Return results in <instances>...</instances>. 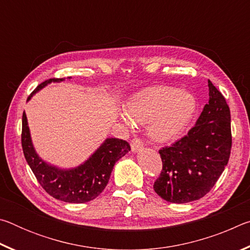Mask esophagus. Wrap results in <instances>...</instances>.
<instances>
[{
  "label": "esophagus",
  "instance_id": "esophagus-1",
  "mask_svg": "<svg viewBox=\"0 0 250 250\" xmlns=\"http://www.w3.org/2000/svg\"><path fill=\"white\" fill-rule=\"evenodd\" d=\"M142 149H143V143L140 139L135 138L132 141H131V150H132V152H134V153L141 151Z\"/></svg>",
  "mask_w": 250,
  "mask_h": 250
}]
</instances>
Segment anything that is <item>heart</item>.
<instances>
[{
	"label": "heart",
	"mask_w": 250,
	"mask_h": 250,
	"mask_svg": "<svg viewBox=\"0 0 250 250\" xmlns=\"http://www.w3.org/2000/svg\"><path fill=\"white\" fill-rule=\"evenodd\" d=\"M197 110L191 92L170 86H151L138 91L125 104V125H147L151 140L166 145L179 139L188 128Z\"/></svg>",
	"instance_id": "heart-1"
}]
</instances>
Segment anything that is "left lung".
<instances>
[{"label":"left lung","mask_w":250,"mask_h":250,"mask_svg":"<svg viewBox=\"0 0 250 250\" xmlns=\"http://www.w3.org/2000/svg\"><path fill=\"white\" fill-rule=\"evenodd\" d=\"M208 104L188 133L159 151L163 167L155 193L176 204L206 195L225 170L231 149L230 111L224 96L208 80Z\"/></svg>","instance_id":"8db88e82"}]
</instances>
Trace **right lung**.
I'll return each instance as SVG.
<instances>
[{"instance_id":"obj_1","label":"right lung","mask_w":250,"mask_h":250,"mask_svg":"<svg viewBox=\"0 0 250 250\" xmlns=\"http://www.w3.org/2000/svg\"><path fill=\"white\" fill-rule=\"evenodd\" d=\"M64 80L65 78H53L42 83L28 97L27 101L48 83ZM22 146L25 159L42 188L56 200L76 204L95 200L107 186L117 161L131 150L126 141L107 138L89 159L78 167L62 168L53 166L37 154L32 142L25 111L22 118Z\"/></svg>"}]
</instances>
